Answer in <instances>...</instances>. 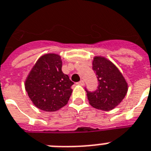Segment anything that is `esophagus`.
Here are the masks:
<instances>
[{"label": "esophagus", "instance_id": "34e87169", "mask_svg": "<svg viewBox=\"0 0 151 151\" xmlns=\"http://www.w3.org/2000/svg\"><path fill=\"white\" fill-rule=\"evenodd\" d=\"M77 84L79 85V86H84V85H85L84 81H83V80L79 81V82H78V83H77Z\"/></svg>", "mask_w": 151, "mask_h": 151}]
</instances>
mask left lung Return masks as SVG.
Wrapping results in <instances>:
<instances>
[{
	"mask_svg": "<svg viewBox=\"0 0 151 151\" xmlns=\"http://www.w3.org/2000/svg\"><path fill=\"white\" fill-rule=\"evenodd\" d=\"M93 69L97 76L99 86L95 92L86 90L89 104L97 109L109 111L124 99L127 93V83L119 68L103 56L93 58Z\"/></svg>",
	"mask_w": 151,
	"mask_h": 151,
	"instance_id": "left-lung-1",
	"label": "left lung"
}]
</instances>
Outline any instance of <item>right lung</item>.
I'll use <instances>...</instances> for the list:
<instances>
[{
  "label": "right lung",
  "instance_id": "right-lung-1",
  "mask_svg": "<svg viewBox=\"0 0 151 151\" xmlns=\"http://www.w3.org/2000/svg\"><path fill=\"white\" fill-rule=\"evenodd\" d=\"M61 56L48 53L41 56L24 83L26 92L37 108L55 112L66 105L74 83L62 71Z\"/></svg>",
  "mask_w": 151,
  "mask_h": 151
}]
</instances>
